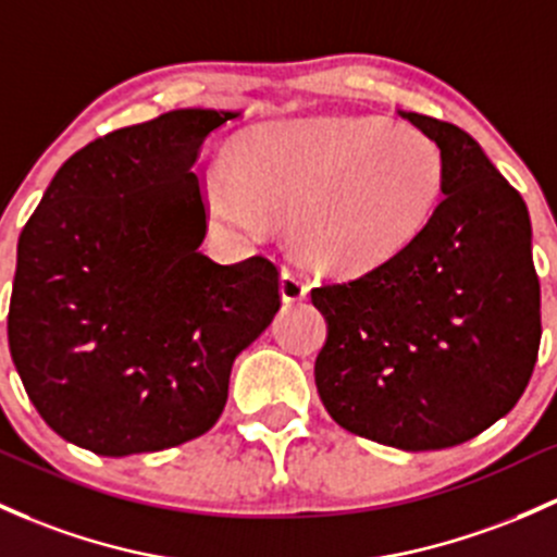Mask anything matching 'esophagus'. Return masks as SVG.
Segmentation results:
<instances>
[{
    "label": "esophagus",
    "instance_id": "obj_1",
    "mask_svg": "<svg viewBox=\"0 0 557 557\" xmlns=\"http://www.w3.org/2000/svg\"><path fill=\"white\" fill-rule=\"evenodd\" d=\"M305 295H308L305 278L297 271L284 268V271H281V297H284V302H300L305 300Z\"/></svg>",
    "mask_w": 557,
    "mask_h": 557
}]
</instances>
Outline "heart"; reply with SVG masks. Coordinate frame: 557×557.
<instances>
[{"label": "heart", "mask_w": 557, "mask_h": 557, "mask_svg": "<svg viewBox=\"0 0 557 557\" xmlns=\"http://www.w3.org/2000/svg\"><path fill=\"white\" fill-rule=\"evenodd\" d=\"M444 185V153L420 129L374 116H315L244 135L231 177L209 181L207 207L247 238H265L273 220H289L305 262L358 276L420 242Z\"/></svg>", "instance_id": "b5f03b06"}]
</instances>
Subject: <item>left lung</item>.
Masks as SVG:
<instances>
[{"instance_id":"left-lung-1","label":"left lung","mask_w":557,"mask_h":557,"mask_svg":"<svg viewBox=\"0 0 557 557\" xmlns=\"http://www.w3.org/2000/svg\"><path fill=\"white\" fill-rule=\"evenodd\" d=\"M446 159L420 242L363 276L324 284L315 387L339 428L433 451L475 438L523 396L542 339L523 199L465 129L400 111Z\"/></svg>"}]
</instances>
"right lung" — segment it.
<instances>
[{
	"instance_id": "right-lung-1",
	"label": "right lung",
	"mask_w": 557,
	"mask_h": 557,
	"mask_svg": "<svg viewBox=\"0 0 557 557\" xmlns=\"http://www.w3.org/2000/svg\"><path fill=\"white\" fill-rule=\"evenodd\" d=\"M231 111L181 109L87 143L17 238L10 356L41 420L103 457L205 435L231 367L281 308L278 268L199 252L196 157Z\"/></svg>"
}]
</instances>
